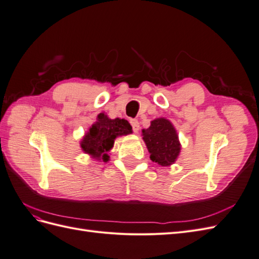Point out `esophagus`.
<instances>
[{
  "label": "esophagus",
  "instance_id": "34e87169",
  "mask_svg": "<svg viewBox=\"0 0 259 259\" xmlns=\"http://www.w3.org/2000/svg\"><path fill=\"white\" fill-rule=\"evenodd\" d=\"M131 124L134 133H138L139 132V122L137 120H131Z\"/></svg>",
  "mask_w": 259,
  "mask_h": 259
}]
</instances>
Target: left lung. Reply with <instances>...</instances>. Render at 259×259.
Listing matches in <instances>:
<instances>
[{"label":"left lung","instance_id":"8db88e82","mask_svg":"<svg viewBox=\"0 0 259 259\" xmlns=\"http://www.w3.org/2000/svg\"><path fill=\"white\" fill-rule=\"evenodd\" d=\"M143 139L150 159L159 165L170 166L178 159L182 145L173 123L165 117L152 120L150 126L143 130Z\"/></svg>","mask_w":259,"mask_h":259}]
</instances>
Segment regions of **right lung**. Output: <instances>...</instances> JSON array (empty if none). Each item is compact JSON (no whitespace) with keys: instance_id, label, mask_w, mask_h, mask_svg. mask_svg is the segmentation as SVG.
<instances>
[{"instance_id":"add662e5","label":"right lung","mask_w":259,"mask_h":259,"mask_svg":"<svg viewBox=\"0 0 259 259\" xmlns=\"http://www.w3.org/2000/svg\"><path fill=\"white\" fill-rule=\"evenodd\" d=\"M132 126L128 121L120 119H110L105 112L97 115L96 122L85 133L81 139V149L92 159L107 162L110 156L108 152L114 145V140L120 136L132 134Z\"/></svg>"}]
</instances>
